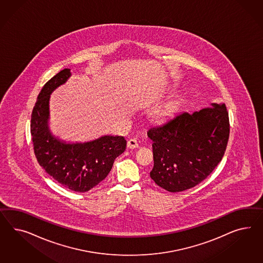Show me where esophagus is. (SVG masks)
I'll use <instances>...</instances> for the list:
<instances>
[{
    "mask_svg": "<svg viewBox=\"0 0 263 263\" xmlns=\"http://www.w3.org/2000/svg\"><path fill=\"white\" fill-rule=\"evenodd\" d=\"M127 147L129 149H134L139 147V142L136 139H130L127 142Z\"/></svg>",
    "mask_w": 263,
    "mask_h": 263,
    "instance_id": "obj_1",
    "label": "esophagus"
}]
</instances>
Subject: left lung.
Masks as SVG:
<instances>
[{
    "mask_svg": "<svg viewBox=\"0 0 263 263\" xmlns=\"http://www.w3.org/2000/svg\"><path fill=\"white\" fill-rule=\"evenodd\" d=\"M154 166L150 177L171 192L204 181L220 163L230 136L225 104L213 103L194 113L176 114L147 131Z\"/></svg>",
    "mask_w": 263,
    "mask_h": 263,
    "instance_id": "obj_1",
    "label": "left lung"
}]
</instances>
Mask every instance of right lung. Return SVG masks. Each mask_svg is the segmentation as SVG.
<instances>
[{"label":"right lung","instance_id":"right-lung-1","mask_svg":"<svg viewBox=\"0 0 263 263\" xmlns=\"http://www.w3.org/2000/svg\"><path fill=\"white\" fill-rule=\"evenodd\" d=\"M70 77V69H64L44 85L31 114L30 134L36 159L46 172L66 189L86 192L106 178L115 159L126 148V141L121 136H103L92 142L67 143L51 135L50 93Z\"/></svg>","mask_w":263,"mask_h":263}]
</instances>
